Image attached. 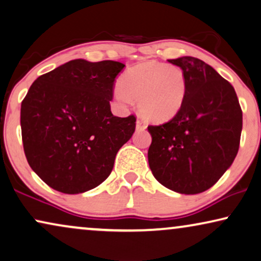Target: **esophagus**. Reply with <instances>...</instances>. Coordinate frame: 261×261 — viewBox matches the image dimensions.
Instances as JSON below:
<instances>
[{
  "label": "esophagus",
  "mask_w": 261,
  "mask_h": 261,
  "mask_svg": "<svg viewBox=\"0 0 261 261\" xmlns=\"http://www.w3.org/2000/svg\"><path fill=\"white\" fill-rule=\"evenodd\" d=\"M146 129V124L144 120L142 119H137V122H136V130L137 131H144Z\"/></svg>",
  "instance_id": "obj_1"
}]
</instances>
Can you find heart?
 I'll list each match as a JSON object with an SVG mask.
<instances>
[{
	"mask_svg": "<svg viewBox=\"0 0 261 261\" xmlns=\"http://www.w3.org/2000/svg\"><path fill=\"white\" fill-rule=\"evenodd\" d=\"M120 83L123 89H116V97L124 102L137 100L139 115L150 122L164 123L174 118L186 98V75L176 66L143 62L127 69Z\"/></svg>",
	"mask_w": 261,
	"mask_h": 261,
	"instance_id": "1",
	"label": "heart"
}]
</instances>
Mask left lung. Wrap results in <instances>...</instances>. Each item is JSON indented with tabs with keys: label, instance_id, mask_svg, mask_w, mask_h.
<instances>
[{
	"label": "left lung",
	"instance_id": "obj_1",
	"mask_svg": "<svg viewBox=\"0 0 261 261\" xmlns=\"http://www.w3.org/2000/svg\"><path fill=\"white\" fill-rule=\"evenodd\" d=\"M168 61L185 73L187 92L174 118L148 126L149 167L168 189L194 195L214 186L232 166L242 112L234 87L212 66L193 57Z\"/></svg>",
	"mask_w": 261,
	"mask_h": 261
}]
</instances>
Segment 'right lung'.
<instances>
[{
  "instance_id": "add662e5",
  "label": "right lung",
  "mask_w": 261,
  "mask_h": 261,
  "mask_svg": "<svg viewBox=\"0 0 261 261\" xmlns=\"http://www.w3.org/2000/svg\"><path fill=\"white\" fill-rule=\"evenodd\" d=\"M124 67L75 59L32 84L21 104L22 142L29 166L50 188L85 193L111 174L136 127L135 116L116 117L110 106Z\"/></svg>"
}]
</instances>
